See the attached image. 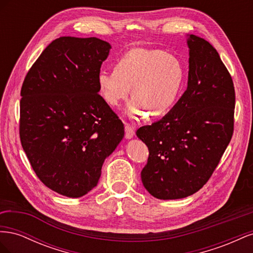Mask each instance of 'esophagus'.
Instances as JSON below:
<instances>
[{
    "label": "esophagus",
    "mask_w": 253,
    "mask_h": 253,
    "mask_svg": "<svg viewBox=\"0 0 253 253\" xmlns=\"http://www.w3.org/2000/svg\"><path fill=\"white\" fill-rule=\"evenodd\" d=\"M125 131H126V139L133 138L134 135H135V131H134V128H133L131 126H129V125H126Z\"/></svg>",
    "instance_id": "34e87169"
}]
</instances>
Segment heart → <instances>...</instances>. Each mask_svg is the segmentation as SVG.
I'll return each instance as SVG.
<instances>
[{"instance_id": "1", "label": "heart", "mask_w": 253, "mask_h": 253, "mask_svg": "<svg viewBox=\"0 0 253 253\" xmlns=\"http://www.w3.org/2000/svg\"><path fill=\"white\" fill-rule=\"evenodd\" d=\"M183 67L177 57L159 49L134 48L116 60L114 71L101 70L97 85L103 100L119 108L129 94L128 114L133 118L162 116L177 100Z\"/></svg>"}]
</instances>
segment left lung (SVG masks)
<instances>
[{"mask_svg": "<svg viewBox=\"0 0 253 253\" xmlns=\"http://www.w3.org/2000/svg\"><path fill=\"white\" fill-rule=\"evenodd\" d=\"M188 86L173 109L136 135L149 149L141 180L159 200H178L203 188L233 134V81L216 49L188 35Z\"/></svg>", "mask_w": 253, "mask_h": 253, "instance_id": "left-lung-1", "label": "left lung"}]
</instances>
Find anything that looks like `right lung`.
<instances>
[{
	"label": "right lung",
	"instance_id": "right-lung-1",
	"mask_svg": "<svg viewBox=\"0 0 253 253\" xmlns=\"http://www.w3.org/2000/svg\"><path fill=\"white\" fill-rule=\"evenodd\" d=\"M111 44L61 37L43 50L21 89L20 138L39 179L67 197L94 189L125 126L99 95L97 76Z\"/></svg>",
	"mask_w": 253,
	"mask_h": 253
}]
</instances>
